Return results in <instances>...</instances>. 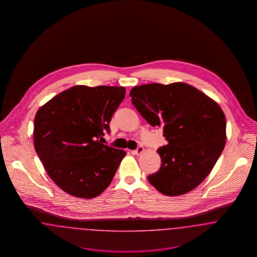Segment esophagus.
Wrapping results in <instances>:
<instances>
[{"mask_svg": "<svg viewBox=\"0 0 257 257\" xmlns=\"http://www.w3.org/2000/svg\"><path fill=\"white\" fill-rule=\"evenodd\" d=\"M144 151V147H142V146H139V147H137L136 149H135L134 151H133V153L136 154V155H140L142 152Z\"/></svg>", "mask_w": 257, "mask_h": 257, "instance_id": "1", "label": "esophagus"}]
</instances>
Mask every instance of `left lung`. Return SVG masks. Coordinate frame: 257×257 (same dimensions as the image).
Segmentation results:
<instances>
[{"label":"left lung","mask_w":257,"mask_h":257,"mask_svg":"<svg viewBox=\"0 0 257 257\" xmlns=\"http://www.w3.org/2000/svg\"><path fill=\"white\" fill-rule=\"evenodd\" d=\"M132 103L152 127L163 129L167 146L158 148L159 171L148 181L167 196L196 188L214 168L225 145V116L220 106L196 87L174 83L135 86Z\"/></svg>","instance_id":"1"}]
</instances>
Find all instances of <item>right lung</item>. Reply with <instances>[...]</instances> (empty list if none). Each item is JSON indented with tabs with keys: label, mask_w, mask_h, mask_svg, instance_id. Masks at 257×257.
I'll list each match as a JSON object with an SVG mask.
<instances>
[{
	"label": "right lung",
	"mask_w": 257,
	"mask_h": 257,
	"mask_svg": "<svg viewBox=\"0 0 257 257\" xmlns=\"http://www.w3.org/2000/svg\"><path fill=\"white\" fill-rule=\"evenodd\" d=\"M123 86H75L37 110L34 142L51 179L71 196L92 198L110 185L126 152L101 144L110 134Z\"/></svg>",
	"instance_id": "right-lung-1"
}]
</instances>
